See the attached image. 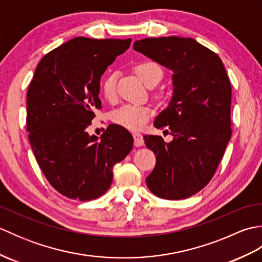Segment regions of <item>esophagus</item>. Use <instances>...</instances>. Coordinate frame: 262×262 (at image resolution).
Instances as JSON below:
<instances>
[{"label":"esophagus","mask_w":262,"mask_h":262,"mask_svg":"<svg viewBox=\"0 0 262 262\" xmlns=\"http://www.w3.org/2000/svg\"><path fill=\"white\" fill-rule=\"evenodd\" d=\"M133 137H134V145L135 146L144 145V138H143V135L140 134V133H135V134L133 135Z\"/></svg>","instance_id":"obj_1"}]
</instances>
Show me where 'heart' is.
I'll use <instances>...</instances> for the list:
<instances>
[{
	"label": "heart",
	"instance_id": "1",
	"mask_svg": "<svg viewBox=\"0 0 262 262\" xmlns=\"http://www.w3.org/2000/svg\"><path fill=\"white\" fill-rule=\"evenodd\" d=\"M137 76L146 86H149L153 83H159L162 77V70L159 65L152 62H144L135 68ZM102 96L108 101H114L116 99V75L110 74L103 79L101 83ZM152 116L151 108L146 105L138 104H125L122 107L116 109L111 119L115 124L126 128L129 130H140L146 125Z\"/></svg>",
	"mask_w": 262,
	"mask_h": 262
}]
</instances>
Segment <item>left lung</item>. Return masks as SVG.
<instances>
[{"mask_svg": "<svg viewBox=\"0 0 262 262\" xmlns=\"http://www.w3.org/2000/svg\"><path fill=\"white\" fill-rule=\"evenodd\" d=\"M133 48L173 73L170 102L154 121L173 138L144 136L157 158L146 185L160 198H188L210 181L231 140L230 80L222 59L192 38H145Z\"/></svg>", "mask_w": 262, "mask_h": 262, "instance_id": "left-lung-1", "label": "left lung"}]
</instances>
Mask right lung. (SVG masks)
<instances>
[{"label":"right lung","mask_w":262,"mask_h":262,"mask_svg":"<svg viewBox=\"0 0 262 262\" xmlns=\"http://www.w3.org/2000/svg\"><path fill=\"white\" fill-rule=\"evenodd\" d=\"M132 39L76 37L37 65L27 93V130L49 183L71 199H96L113 182V168L133 148L126 128L111 124L98 137L86 128L101 108L100 80Z\"/></svg>","instance_id":"right-lung-1"}]
</instances>
